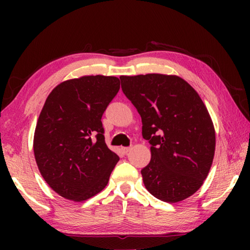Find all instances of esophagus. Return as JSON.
<instances>
[{
	"label": "esophagus",
	"instance_id": "esophagus-1",
	"mask_svg": "<svg viewBox=\"0 0 250 250\" xmlns=\"http://www.w3.org/2000/svg\"><path fill=\"white\" fill-rule=\"evenodd\" d=\"M122 152H124V153H128V152H130L131 150H132V146H124V147H122Z\"/></svg>",
	"mask_w": 250,
	"mask_h": 250
}]
</instances>
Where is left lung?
Instances as JSON below:
<instances>
[{
	"mask_svg": "<svg viewBox=\"0 0 250 250\" xmlns=\"http://www.w3.org/2000/svg\"><path fill=\"white\" fill-rule=\"evenodd\" d=\"M121 88L142 120L151 161L141 170L154 197L176 203L193 195L207 177L215 153V130L201 97L173 75L121 76Z\"/></svg>",
	"mask_w": 250,
	"mask_h": 250,
	"instance_id": "left-lung-1",
	"label": "left lung"
}]
</instances>
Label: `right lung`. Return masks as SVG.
Wrapping results in <instances>:
<instances>
[{
    "label": "right lung",
    "mask_w": 250,
    "mask_h": 250,
    "mask_svg": "<svg viewBox=\"0 0 250 250\" xmlns=\"http://www.w3.org/2000/svg\"><path fill=\"white\" fill-rule=\"evenodd\" d=\"M120 89L112 76H83L48 95L34 134L42 176L59 195L86 201L103 191L119 156L104 142V110Z\"/></svg>",
    "instance_id": "add662e5"
}]
</instances>
